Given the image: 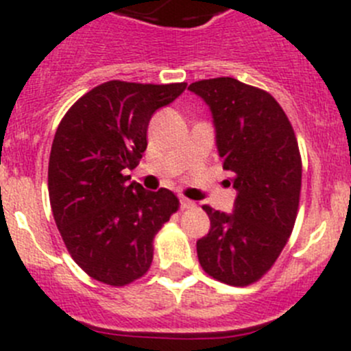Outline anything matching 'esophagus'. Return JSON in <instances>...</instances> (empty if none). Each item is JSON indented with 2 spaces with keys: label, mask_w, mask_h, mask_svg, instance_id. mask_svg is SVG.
I'll use <instances>...</instances> for the list:
<instances>
[{
  "label": "esophagus",
  "mask_w": 351,
  "mask_h": 351,
  "mask_svg": "<svg viewBox=\"0 0 351 351\" xmlns=\"http://www.w3.org/2000/svg\"><path fill=\"white\" fill-rule=\"evenodd\" d=\"M180 204H182V208H195V202L189 200V198L185 197L180 198Z\"/></svg>",
  "instance_id": "obj_1"
}]
</instances>
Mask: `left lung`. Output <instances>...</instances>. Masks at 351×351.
<instances>
[{
  "label": "left lung",
  "mask_w": 351,
  "mask_h": 351,
  "mask_svg": "<svg viewBox=\"0 0 351 351\" xmlns=\"http://www.w3.org/2000/svg\"><path fill=\"white\" fill-rule=\"evenodd\" d=\"M210 107L215 144L238 192L232 214L204 205L208 234L197 241L207 275L228 285L260 280L289 241L299 208L302 161L292 125L267 91L234 77L189 86Z\"/></svg>",
  "instance_id": "1"
}]
</instances>
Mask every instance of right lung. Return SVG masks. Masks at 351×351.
<instances>
[{"label":"right lung","instance_id":"1","mask_svg":"<svg viewBox=\"0 0 351 351\" xmlns=\"http://www.w3.org/2000/svg\"><path fill=\"white\" fill-rule=\"evenodd\" d=\"M186 83L107 81L73 105L59 123L49 158L52 214L73 260L98 282L123 287L153 261V241L180 207L169 190L129 182L147 147L158 108Z\"/></svg>","mask_w":351,"mask_h":351}]
</instances>
